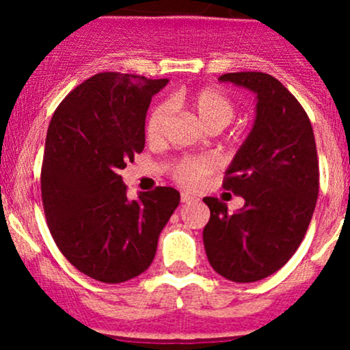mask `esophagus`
I'll use <instances>...</instances> for the list:
<instances>
[{
    "mask_svg": "<svg viewBox=\"0 0 350 350\" xmlns=\"http://www.w3.org/2000/svg\"><path fill=\"white\" fill-rule=\"evenodd\" d=\"M180 200H183L184 204H191V202H194L196 198H192V196L187 194V192H183V194H180Z\"/></svg>",
    "mask_w": 350,
    "mask_h": 350,
    "instance_id": "obj_1",
    "label": "esophagus"
}]
</instances>
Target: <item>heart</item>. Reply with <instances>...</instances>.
<instances>
[{
  "mask_svg": "<svg viewBox=\"0 0 350 350\" xmlns=\"http://www.w3.org/2000/svg\"><path fill=\"white\" fill-rule=\"evenodd\" d=\"M172 107H187L208 130H222L237 113L234 98L220 87L207 85L187 94H174L167 102L158 103L150 111L146 120V138L150 142L154 143L163 138ZM214 170L215 161L211 156H183L171 164L170 174L179 186L196 189Z\"/></svg>",
  "mask_w": 350,
  "mask_h": 350,
  "instance_id": "obj_1",
  "label": "heart"
}]
</instances>
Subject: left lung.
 <instances>
[{
    "label": "left lung",
    "instance_id": "8db88e82",
    "mask_svg": "<svg viewBox=\"0 0 350 350\" xmlns=\"http://www.w3.org/2000/svg\"><path fill=\"white\" fill-rule=\"evenodd\" d=\"M256 94V118L224 178V189L245 199L228 214L217 198H204L208 263L224 278L252 283L278 271L295 255L319 194V163L311 122L280 80L265 72L220 75Z\"/></svg>",
    "mask_w": 350,
    "mask_h": 350
}]
</instances>
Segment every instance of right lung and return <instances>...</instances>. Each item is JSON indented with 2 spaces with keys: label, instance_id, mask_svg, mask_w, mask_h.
I'll list each match as a JSON object with an SVG mask.
<instances>
[{
  "label": "right lung",
  "instance_id": "right-lung-1",
  "mask_svg": "<svg viewBox=\"0 0 350 350\" xmlns=\"http://www.w3.org/2000/svg\"><path fill=\"white\" fill-rule=\"evenodd\" d=\"M166 83L97 74L59 103L49 123L41 170L47 227L62 255L102 283H123L148 270L179 206V192L161 186L128 200L120 176L143 151L146 111Z\"/></svg>",
  "mask_w": 350,
  "mask_h": 350
}]
</instances>
